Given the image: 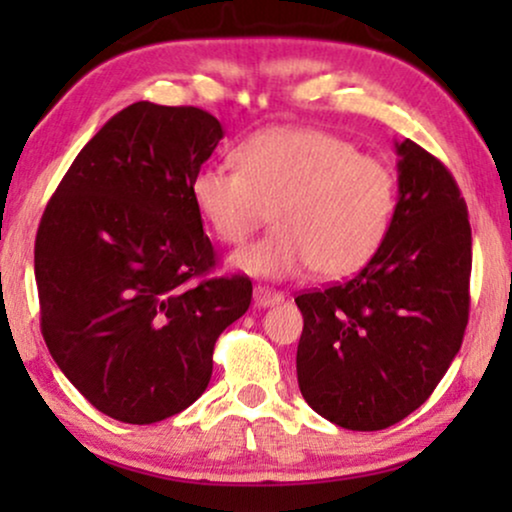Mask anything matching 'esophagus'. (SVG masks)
<instances>
[{
  "mask_svg": "<svg viewBox=\"0 0 512 512\" xmlns=\"http://www.w3.org/2000/svg\"><path fill=\"white\" fill-rule=\"evenodd\" d=\"M252 298H255V305L257 308H269V305H276L284 301V293L269 289V286H255V291H252Z\"/></svg>",
  "mask_w": 512,
  "mask_h": 512,
  "instance_id": "34e87169",
  "label": "esophagus"
}]
</instances>
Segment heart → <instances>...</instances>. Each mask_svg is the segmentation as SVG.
<instances>
[{
    "mask_svg": "<svg viewBox=\"0 0 512 512\" xmlns=\"http://www.w3.org/2000/svg\"><path fill=\"white\" fill-rule=\"evenodd\" d=\"M233 166H204L192 202L221 243H245L267 221L274 231L233 255V267L291 279L313 267L337 279L361 269L390 233L395 170L322 129L269 127L238 144Z\"/></svg>",
    "mask_w": 512,
    "mask_h": 512,
    "instance_id": "heart-1",
    "label": "heart"
}]
</instances>
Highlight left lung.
I'll return each instance as SVG.
<instances>
[{
  "label": "left lung",
  "mask_w": 512,
  "mask_h": 512,
  "mask_svg": "<svg viewBox=\"0 0 512 512\" xmlns=\"http://www.w3.org/2000/svg\"><path fill=\"white\" fill-rule=\"evenodd\" d=\"M395 146L399 197L385 243L349 281L296 298L301 395L349 431H383L419 409L469 320L472 228L460 187L419 144Z\"/></svg>",
  "instance_id": "1"
}]
</instances>
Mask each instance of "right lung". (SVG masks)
<instances>
[{"label": "right lung", "mask_w": 512, "mask_h": 512, "mask_svg": "<svg viewBox=\"0 0 512 512\" xmlns=\"http://www.w3.org/2000/svg\"><path fill=\"white\" fill-rule=\"evenodd\" d=\"M221 137L195 105H127L79 151L40 219V332L69 383L122 424L197 402L216 339L250 308L248 276H209L216 252L190 192Z\"/></svg>", "instance_id": "right-lung-1"}]
</instances>
